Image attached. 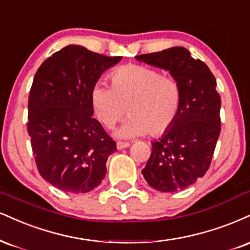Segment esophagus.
I'll return each instance as SVG.
<instances>
[{"instance_id": "1", "label": "esophagus", "mask_w": 250, "mask_h": 250, "mask_svg": "<svg viewBox=\"0 0 250 250\" xmlns=\"http://www.w3.org/2000/svg\"><path fill=\"white\" fill-rule=\"evenodd\" d=\"M128 146H130V143H128V142H117L116 143V148L119 149V150H121V149H125V148H128Z\"/></svg>"}]
</instances>
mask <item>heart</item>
<instances>
[{
  "label": "heart",
  "mask_w": 250,
  "mask_h": 250,
  "mask_svg": "<svg viewBox=\"0 0 250 250\" xmlns=\"http://www.w3.org/2000/svg\"><path fill=\"white\" fill-rule=\"evenodd\" d=\"M113 86L99 81L91 100L96 117L112 128L127 113L130 119L116 130L121 138L164 134L172 127L182 106V89L173 78L144 65H128L112 74Z\"/></svg>",
  "instance_id": "obj_1"
}]
</instances>
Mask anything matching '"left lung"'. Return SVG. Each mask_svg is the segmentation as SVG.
Segmentation results:
<instances>
[{"instance_id":"left-lung-1","label":"left lung","mask_w":250,"mask_h":250,"mask_svg":"<svg viewBox=\"0 0 250 250\" xmlns=\"http://www.w3.org/2000/svg\"><path fill=\"white\" fill-rule=\"evenodd\" d=\"M135 58L169 71L182 89L179 115L172 127L151 143L142 174L157 191L184 190L208 170L220 135L221 100L216 80L205 62L192 58L182 46Z\"/></svg>"}]
</instances>
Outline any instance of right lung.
I'll return each mask as SVG.
<instances>
[{"label": "right lung", "mask_w": 250, "mask_h": 250, "mask_svg": "<svg viewBox=\"0 0 250 250\" xmlns=\"http://www.w3.org/2000/svg\"><path fill=\"white\" fill-rule=\"evenodd\" d=\"M122 57L67 45L39 66L29 95L28 133L41 176L67 193L101 184L116 143L94 119L91 92Z\"/></svg>", "instance_id": "1"}]
</instances>
